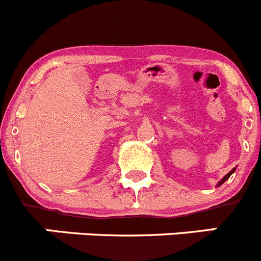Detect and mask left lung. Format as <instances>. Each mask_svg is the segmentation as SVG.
<instances>
[{"mask_svg": "<svg viewBox=\"0 0 261 261\" xmlns=\"http://www.w3.org/2000/svg\"><path fill=\"white\" fill-rule=\"evenodd\" d=\"M236 172V168H233V169L232 170H230V172L229 173H228V174L227 175H224V177H223L222 178V180H219V183H218V185H217V187H219V186H222L223 185V183H224L225 182V180H227L228 179V178H229L230 177V175H232L233 174V173H234Z\"/></svg>", "mask_w": 261, "mask_h": 261, "instance_id": "left-lung-1", "label": "left lung"}]
</instances>
